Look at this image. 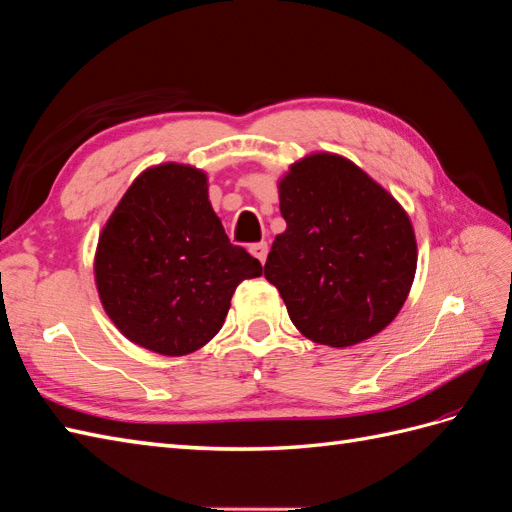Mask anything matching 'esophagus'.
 Segmentation results:
<instances>
[{
    "label": "esophagus",
    "instance_id": "esophagus-1",
    "mask_svg": "<svg viewBox=\"0 0 512 512\" xmlns=\"http://www.w3.org/2000/svg\"><path fill=\"white\" fill-rule=\"evenodd\" d=\"M249 252H252V256H256L260 263H265L267 260V254H269V245L265 243V241H260V243H254L252 247H249Z\"/></svg>",
    "mask_w": 512,
    "mask_h": 512
}]
</instances>
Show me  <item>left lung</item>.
<instances>
[{
    "mask_svg": "<svg viewBox=\"0 0 512 512\" xmlns=\"http://www.w3.org/2000/svg\"><path fill=\"white\" fill-rule=\"evenodd\" d=\"M286 230L265 278L306 339L350 347L400 313L417 269L415 230L400 202L343 156L317 152L278 182Z\"/></svg>",
    "mask_w": 512,
    "mask_h": 512,
    "instance_id": "8db88e82",
    "label": "left lung"
}]
</instances>
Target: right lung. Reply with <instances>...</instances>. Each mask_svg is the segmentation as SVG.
Instances as JSON below:
<instances>
[{"instance_id":"obj_1","label":"right lung","mask_w":512,"mask_h":512,"mask_svg":"<svg viewBox=\"0 0 512 512\" xmlns=\"http://www.w3.org/2000/svg\"><path fill=\"white\" fill-rule=\"evenodd\" d=\"M95 284L128 341L184 356L221 330L239 282L263 273L232 245L208 199L202 169L165 162L145 169L99 234Z\"/></svg>"}]
</instances>
